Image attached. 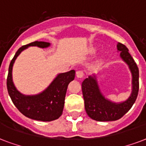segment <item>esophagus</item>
<instances>
[{"mask_svg": "<svg viewBox=\"0 0 146 146\" xmlns=\"http://www.w3.org/2000/svg\"><path fill=\"white\" fill-rule=\"evenodd\" d=\"M76 76L78 77V78H83V77L84 76V72H82V71H78V72H76Z\"/></svg>", "mask_w": 146, "mask_h": 146, "instance_id": "obj_1", "label": "esophagus"}]
</instances>
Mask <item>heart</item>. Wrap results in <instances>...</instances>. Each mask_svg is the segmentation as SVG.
<instances>
[{
    "label": "heart",
    "mask_w": 146,
    "mask_h": 146,
    "mask_svg": "<svg viewBox=\"0 0 146 146\" xmlns=\"http://www.w3.org/2000/svg\"><path fill=\"white\" fill-rule=\"evenodd\" d=\"M96 52V49L94 48H91L89 49V54L90 55H94Z\"/></svg>",
    "instance_id": "1"
}]
</instances>
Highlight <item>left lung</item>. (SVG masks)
<instances>
[{
    "label": "left lung",
    "mask_w": 146,
    "mask_h": 146,
    "mask_svg": "<svg viewBox=\"0 0 146 146\" xmlns=\"http://www.w3.org/2000/svg\"><path fill=\"white\" fill-rule=\"evenodd\" d=\"M117 50L120 58L128 65L132 73V92L127 100L120 103L108 100L100 92L97 76H89L82 82V93L87 114L97 121H115L123 116L135 103L139 92V68L123 44L118 42Z\"/></svg>",
    "instance_id": "1"
}]
</instances>
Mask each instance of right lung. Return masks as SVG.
<instances>
[{"mask_svg":"<svg viewBox=\"0 0 146 146\" xmlns=\"http://www.w3.org/2000/svg\"><path fill=\"white\" fill-rule=\"evenodd\" d=\"M49 46V42L36 41L20 47L10 63L7 78V88L9 95L19 111L28 118L44 122L58 119L62 114L68 85L74 80L75 71L71 70L58 74L48 88L41 93L35 95H24L16 88L13 82L12 70L16 58L24 49L30 46L47 48Z\"/></svg>","mask_w":146,"mask_h":146,"instance_id":"1","label":"right lung"}]
</instances>
